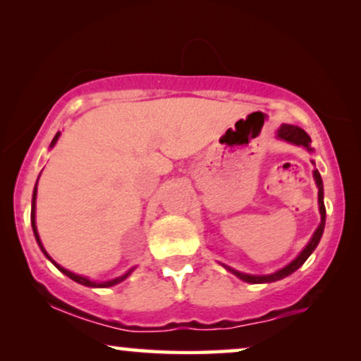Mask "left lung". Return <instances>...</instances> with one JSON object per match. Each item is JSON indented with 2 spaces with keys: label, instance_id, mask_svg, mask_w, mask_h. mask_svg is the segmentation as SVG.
I'll return each instance as SVG.
<instances>
[{
  "label": "left lung",
  "instance_id": "1",
  "mask_svg": "<svg viewBox=\"0 0 361 361\" xmlns=\"http://www.w3.org/2000/svg\"><path fill=\"white\" fill-rule=\"evenodd\" d=\"M276 137L281 141H286L289 142V145H294V146H302L304 149H307L309 152H314V147L310 146V136L305 133L302 128L299 126H294V125H281V128L278 130V135ZM312 164H315L314 159L310 161ZM314 180H315V185H317L319 189V212H320V224L317 226V230L314 231L312 238L309 240V243L304 246V250L300 251V253L295 256V258L290 261L289 264H286L284 268H281L278 271H274V273L271 274H246V273H241V271H236L233 268H230V266L226 264H221L226 271H230L231 274H235L236 278H240L241 281H245V283H250V284H264V283H274V281H279V279H284L288 278L289 274H293L294 271H298L300 266L305 263V259L309 258L310 255L314 253V250L317 248L320 238H322V233H324V228H325V205H324V184H322V177H320L319 171L314 169Z\"/></svg>",
  "mask_w": 361,
  "mask_h": 361
}]
</instances>
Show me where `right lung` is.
I'll return each mask as SVG.
<instances>
[{
  "label": "right lung",
  "instance_id": "1",
  "mask_svg": "<svg viewBox=\"0 0 361 361\" xmlns=\"http://www.w3.org/2000/svg\"><path fill=\"white\" fill-rule=\"evenodd\" d=\"M59 137H61V133H57L56 136H54V140H52V142H51V149L54 146H56V142H57V140ZM37 180H39V177H37ZM36 197H37V182H36V185H34V192H32V204H31V225H32V231H34V236H36V241H37V245H39V248H41V251L44 253V256H46V258L51 261V263L56 266V268L61 271V273H63L66 276H68V278H71L72 281H75V283H78V284H82V286H87V288H111V286H116V284H120L121 281H125L128 276H130L133 271H135V268H131V269H128L125 274H121V276H118V278H113V279H108V281H102V283H98V281H92L90 278H87V276H80V274H75V273H72V271H68V269H66V268H62L61 264H57L56 261H54L51 256H49V253L46 251V248H44V245H42V241H41V238H39V233H37V226H36Z\"/></svg>",
  "mask_w": 361,
  "mask_h": 361
}]
</instances>
